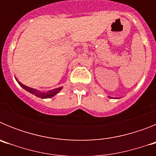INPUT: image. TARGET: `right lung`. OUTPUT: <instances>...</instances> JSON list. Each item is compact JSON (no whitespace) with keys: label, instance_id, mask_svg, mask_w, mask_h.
Listing matches in <instances>:
<instances>
[{"label":"right lung","instance_id":"obj_1","mask_svg":"<svg viewBox=\"0 0 156 156\" xmlns=\"http://www.w3.org/2000/svg\"><path fill=\"white\" fill-rule=\"evenodd\" d=\"M16 80H17V82L19 83V84L22 87L24 88L25 90H27V91H29L30 93L36 95L37 97L41 98H48L53 97V96H55L56 94L58 93V92L62 90V87H58V88H56V89H54V90H50V91L41 92V91H39V90H36V89H34V88H31V87H27V86H26V85L23 84L22 83H20L19 81H18L17 79H16Z\"/></svg>","mask_w":156,"mask_h":156}]
</instances>
